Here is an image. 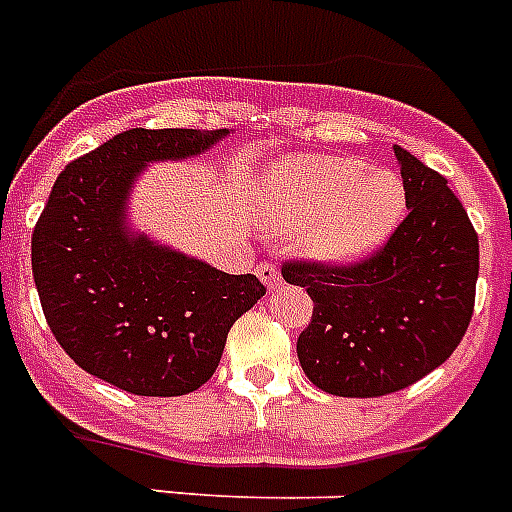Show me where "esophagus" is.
I'll return each mask as SVG.
<instances>
[{
  "label": "esophagus",
  "instance_id": "1",
  "mask_svg": "<svg viewBox=\"0 0 512 512\" xmlns=\"http://www.w3.org/2000/svg\"><path fill=\"white\" fill-rule=\"evenodd\" d=\"M257 278H260V281H263L270 291L278 289V286H281V283H283L281 281V273H278V268L273 263H260V265H257Z\"/></svg>",
  "mask_w": 512,
  "mask_h": 512
}]
</instances>
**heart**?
Instances as JSON below:
<instances>
[{"instance_id":"obj_1","label":"heart","mask_w":512,"mask_h":512,"mask_svg":"<svg viewBox=\"0 0 512 512\" xmlns=\"http://www.w3.org/2000/svg\"><path fill=\"white\" fill-rule=\"evenodd\" d=\"M364 170L359 158H286L257 179V210L273 231L299 236L317 263H349L385 242L406 208L401 176Z\"/></svg>"}]
</instances>
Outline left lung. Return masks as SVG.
<instances>
[{
	"label": "left lung",
	"instance_id": "1",
	"mask_svg": "<svg viewBox=\"0 0 512 512\" xmlns=\"http://www.w3.org/2000/svg\"><path fill=\"white\" fill-rule=\"evenodd\" d=\"M409 216L356 263L289 260L315 309L296 341L312 385L343 398L403 390L440 367L474 315L479 236L448 179L395 145Z\"/></svg>",
	"mask_w": 512,
	"mask_h": 512
}]
</instances>
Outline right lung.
I'll return each mask as SVG.
<instances>
[{
    "label": "right lung",
    "mask_w": 512,
    "mask_h": 512,
    "mask_svg": "<svg viewBox=\"0 0 512 512\" xmlns=\"http://www.w3.org/2000/svg\"><path fill=\"white\" fill-rule=\"evenodd\" d=\"M229 130L119 132L67 163L30 242L46 322L88 375L135 395H187L213 377L231 325L265 296L257 276L135 236L124 208L153 161L197 156Z\"/></svg>",
    "instance_id": "right-lung-1"
}]
</instances>
